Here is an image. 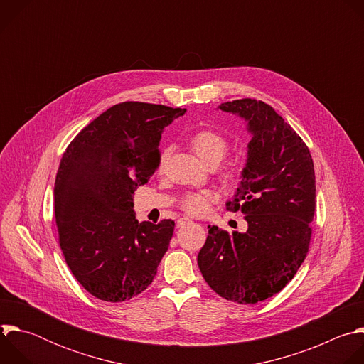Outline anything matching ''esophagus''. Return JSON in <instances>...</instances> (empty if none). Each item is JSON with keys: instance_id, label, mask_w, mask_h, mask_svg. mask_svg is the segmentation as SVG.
Segmentation results:
<instances>
[{"instance_id": "34e87169", "label": "esophagus", "mask_w": 364, "mask_h": 364, "mask_svg": "<svg viewBox=\"0 0 364 364\" xmlns=\"http://www.w3.org/2000/svg\"><path fill=\"white\" fill-rule=\"evenodd\" d=\"M190 222V219H187V218H181V219H178L177 220V226L180 228V226H184V225H187Z\"/></svg>"}]
</instances>
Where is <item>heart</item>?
<instances>
[{"label": "heart", "instance_id": "1", "mask_svg": "<svg viewBox=\"0 0 364 364\" xmlns=\"http://www.w3.org/2000/svg\"><path fill=\"white\" fill-rule=\"evenodd\" d=\"M188 145L204 166H213V164L218 166L223 160L229 148L226 138L213 129L196 131L188 138ZM163 163H164V154L160 159V166ZM223 174L228 180H235L237 177V170L236 167H229ZM216 198H218V194L213 190L190 191L183 196L180 205L186 213L191 216H200L209 210L210 204Z\"/></svg>", "mask_w": 364, "mask_h": 364}]
</instances>
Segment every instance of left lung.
Masks as SVG:
<instances>
[{
	"instance_id": "left-lung-1",
	"label": "left lung",
	"mask_w": 364,
	"mask_h": 364,
	"mask_svg": "<svg viewBox=\"0 0 364 364\" xmlns=\"http://www.w3.org/2000/svg\"><path fill=\"white\" fill-rule=\"evenodd\" d=\"M223 112L247 124L252 139L229 212H242L246 233L209 226L197 264L228 301L256 304L278 294L308 253L316 212V173L301 136L272 107L250 97L225 102Z\"/></svg>"
}]
</instances>
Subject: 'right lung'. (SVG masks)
I'll return each instance as SVG.
<instances>
[{
	"label": "right lung",
	"instance_id": "right-lung-1",
	"mask_svg": "<svg viewBox=\"0 0 364 364\" xmlns=\"http://www.w3.org/2000/svg\"><path fill=\"white\" fill-rule=\"evenodd\" d=\"M186 109L122 102L69 144L55 183V216L65 261L93 296L122 302L152 282L174 222L138 223L132 194L160 166L166 127Z\"/></svg>",
	"mask_w": 364,
	"mask_h": 364
}]
</instances>
